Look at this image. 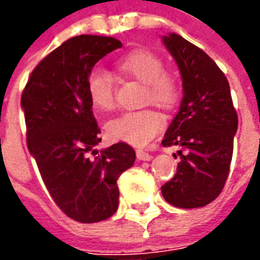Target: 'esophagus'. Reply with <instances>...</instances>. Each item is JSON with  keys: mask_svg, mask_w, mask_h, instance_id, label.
Returning <instances> with one entry per match:
<instances>
[{"mask_svg": "<svg viewBox=\"0 0 260 260\" xmlns=\"http://www.w3.org/2000/svg\"><path fill=\"white\" fill-rule=\"evenodd\" d=\"M136 157H138L139 161H150V159L153 158V155L149 154V153H146L143 150H138V151H136Z\"/></svg>", "mask_w": 260, "mask_h": 260, "instance_id": "34e87169", "label": "esophagus"}]
</instances>
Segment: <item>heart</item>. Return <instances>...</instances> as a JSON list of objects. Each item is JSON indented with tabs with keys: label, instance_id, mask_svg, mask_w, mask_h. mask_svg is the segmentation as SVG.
<instances>
[{
	"label": "heart",
	"instance_id": "heart-1",
	"mask_svg": "<svg viewBox=\"0 0 260 260\" xmlns=\"http://www.w3.org/2000/svg\"><path fill=\"white\" fill-rule=\"evenodd\" d=\"M117 69L124 76L143 84V103H154L164 110L174 109L179 101L176 77L165 71L164 60L147 49H136L117 61ZM86 89L93 107L101 111L114 109V85L109 73L93 69L86 77ZM164 117L154 109L125 111L106 125L107 134L115 140L134 146H145L164 128Z\"/></svg>",
	"mask_w": 260,
	"mask_h": 260
}]
</instances>
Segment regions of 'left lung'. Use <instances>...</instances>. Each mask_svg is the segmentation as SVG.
Wrapping results in <instances>:
<instances>
[{
    "label": "left lung",
    "mask_w": 260,
    "mask_h": 260,
    "mask_svg": "<svg viewBox=\"0 0 260 260\" xmlns=\"http://www.w3.org/2000/svg\"><path fill=\"white\" fill-rule=\"evenodd\" d=\"M162 42L180 71L183 99L161 142L180 146V162L161 191L174 207L200 208L224 187L238 117L228 78L203 49L175 32Z\"/></svg>",
    "instance_id": "1"
}]
</instances>
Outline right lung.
Returning a JSON list of instances; mask_svg holds the SVG:
<instances>
[{
    "mask_svg": "<svg viewBox=\"0 0 260 260\" xmlns=\"http://www.w3.org/2000/svg\"><path fill=\"white\" fill-rule=\"evenodd\" d=\"M121 47L113 37L70 38L38 63L22 93L28 151L53 201L77 222L114 215L117 180L135 162V150L124 142L95 150L101 129L86 89L93 66Z\"/></svg>",
    "mask_w": 260,
    "mask_h": 260,
    "instance_id": "obj_1",
    "label": "right lung"
}]
</instances>
